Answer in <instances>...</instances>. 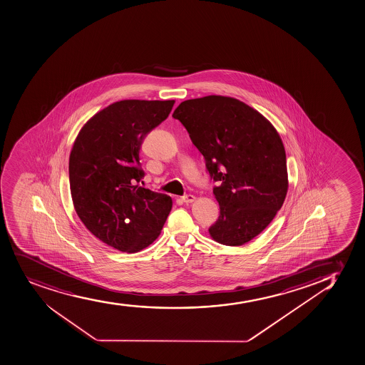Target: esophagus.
I'll list each match as a JSON object with an SVG mask.
<instances>
[{"label": "esophagus", "mask_w": 365, "mask_h": 365, "mask_svg": "<svg viewBox=\"0 0 365 365\" xmlns=\"http://www.w3.org/2000/svg\"><path fill=\"white\" fill-rule=\"evenodd\" d=\"M196 200V197L192 194H188V195L182 196V201L185 202V204H192L194 201Z\"/></svg>", "instance_id": "1"}]
</instances>
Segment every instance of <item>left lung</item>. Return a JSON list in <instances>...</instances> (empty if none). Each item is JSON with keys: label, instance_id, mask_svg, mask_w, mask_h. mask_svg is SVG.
<instances>
[{"label": "left lung", "instance_id": "8db88e82", "mask_svg": "<svg viewBox=\"0 0 365 365\" xmlns=\"http://www.w3.org/2000/svg\"><path fill=\"white\" fill-rule=\"evenodd\" d=\"M173 117L206 160L220 204L210 236L242 246L263 232L282 207L288 190L286 150L263 114L237 98L208 95L180 102Z\"/></svg>", "mask_w": 365, "mask_h": 365}]
</instances>
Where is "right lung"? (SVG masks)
<instances>
[{
  "instance_id": "right-lung-1",
  "label": "right lung",
  "mask_w": 365,
  "mask_h": 365,
  "mask_svg": "<svg viewBox=\"0 0 365 365\" xmlns=\"http://www.w3.org/2000/svg\"><path fill=\"white\" fill-rule=\"evenodd\" d=\"M175 100H122L79 130L68 160L73 206L86 229L118 251L136 253L160 235L173 208L166 194L133 185L143 177L145 135L169 117Z\"/></svg>"
}]
</instances>
